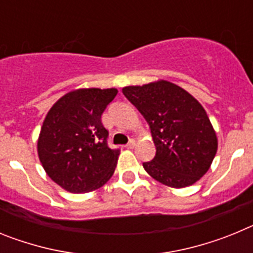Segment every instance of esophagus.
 <instances>
[{
  "mask_svg": "<svg viewBox=\"0 0 253 253\" xmlns=\"http://www.w3.org/2000/svg\"><path fill=\"white\" fill-rule=\"evenodd\" d=\"M125 147H126V148H128V149H133L134 147H135V140L130 139L128 142V144H126V146H125Z\"/></svg>",
  "mask_w": 253,
  "mask_h": 253,
  "instance_id": "esophagus-1",
  "label": "esophagus"
}]
</instances>
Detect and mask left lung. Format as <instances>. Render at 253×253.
I'll list each match as a JSON object with an SVG mask.
<instances>
[{"label":"left lung","instance_id":"1","mask_svg":"<svg viewBox=\"0 0 253 253\" xmlns=\"http://www.w3.org/2000/svg\"><path fill=\"white\" fill-rule=\"evenodd\" d=\"M123 93L151 129L156 156L143 163L149 175L176 189L203 177L215 157L218 140L198 100L167 81L124 87Z\"/></svg>","mask_w":253,"mask_h":253}]
</instances>
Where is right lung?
I'll return each instance as SVG.
<instances>
[{"mask_svg": "<svg viewBox=\"0 0 253 253\" xmlns=\"http://www.w3.org/2000/svg\"><path fill=\"white\" fill-rule=\"evenodd\" d=\"M116 93V88L72 91L46 114L38 154L49 177L67 191H92L113 176L120 151L107 144L101 115Z\"/></svg>", "mask_w": 253, "mask_h": 253, "instance_id": "right-lung-1", "label": "right lung"}]
</instances>
